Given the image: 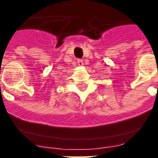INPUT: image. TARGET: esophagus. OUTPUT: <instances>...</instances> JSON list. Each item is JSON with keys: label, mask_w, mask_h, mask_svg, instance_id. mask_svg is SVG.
<instances>
[{"label": "esophagus", "mask_w": 158, "mask_h": 158, "mask_svg": "<svg viewBox=\"0 0 158 158\" xmlns=\"http://www.w3.org/2000/svg\"><path fill=\"white\" fill-rule=\"evenodd\" d=\"M77 64H78V65H79V66H82V65L84 64L83 60H80V59L78 60H77Z\"/></svg>", "instance_id": "obj_1"}]
</instances>
